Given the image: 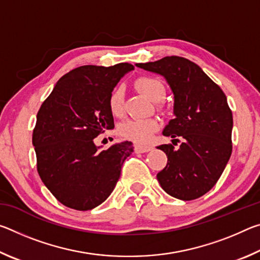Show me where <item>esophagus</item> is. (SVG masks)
I'll list each match as a JSON object with an SVG mask.
<instances>
[{
	"mask_svg": "<svg viewBox=\"0 0 260 260\" xmlns=\"http://www.w3.org/2000/svg\"><path fill=\"white\" fill-rule=\"evenodd\" d=\"M151 149H152L151 146H140V144H135V147H134L135 152H140V153L148 152V151H150Z\"/></svg>",
	"mask_w": 260,
	"mask_h": 260,
	"instance_id": "obj_1",
	"label": "esophagus"
}]
</instances>
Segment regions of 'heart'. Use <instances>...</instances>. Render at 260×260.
<instances>
[{
  "instance_id": "obj_1",
  "label": "heart",
  "mask_w": 260,
  "mask_h": 260,
  "mask_svg": "<svg viewBox=\"0 0 260 260\" xmlns=\"http://www.w3.org/2000/svg\"><path fill=\"white\" fill-rule=\"evenodd\" d=\"M139 90L148 96L149 99L160 101L165 95V86L160 79L153 77H141L135 82ZM109 108L113 116H120L124 111V94L120 87L112 90L109 98ZM160 127V122L155 117L148 118H133L119 126V135L126 140L133 141L135 143H147L151 139L152 134Z\"/></svg>"
}]
</instances>
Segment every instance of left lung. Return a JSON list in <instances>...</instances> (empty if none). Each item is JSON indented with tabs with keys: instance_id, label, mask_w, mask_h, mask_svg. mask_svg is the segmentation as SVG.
Masks as SVG:
<instances>
[{
	"instance_id": "obj_1",
	"label": "left lung",
	"mask_w": 260,
	"mask_h": 260,
	"mask_svg": "<svg viewBox=\"0 0 260 260\" xmlns=\"http://www.w3.org/2000/svg\"><path fill=\"white\" fill-rule=\"evenodd\" d=\"M136 67L164 76L174 94L175 118L162 134L183 140L158 149L167 156L157 174L161 188L175 199H200L221 177L232 155L233 113L221 88L199 65L179 56H167Z\"/></svg>"
}]
</instances>
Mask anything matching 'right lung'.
Returning <instances> with one entry per match:
<instances>
[{
    "mask_svg": "<svg viewBox=\"0 0 260 260\" xmlns=\"http://www.w3.org/2000/svg\"><path fill=\"white\" fill-rule=\"evenodd\" d=\"M129 63L83 65L61 77L38 111L32 142L37 170L56 200L87 211L108 199L121 166L133 152L132 142L100 150L94 139L114 127L109 98Z\"/></svg>",
    "mask_w": 260,
    "mask_h": 260,
    "instance_id": "obj_1",
    "label": "right lung"
}]
</instances>
